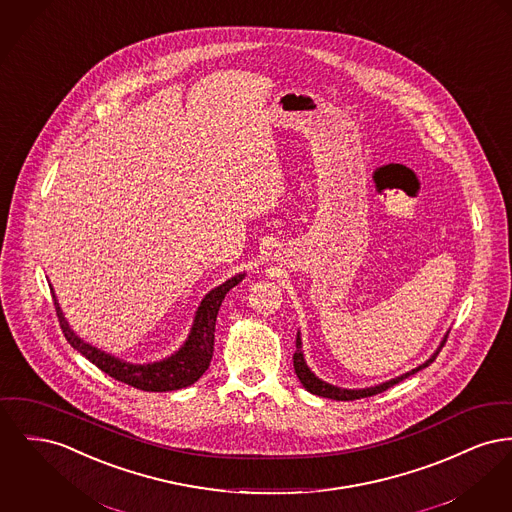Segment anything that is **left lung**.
Here are the masks:
<instances>
[{
    "label": "left lung",
    "instance_id": "1",
    "mask_svg": "<svg viewBox=\"0 0 512 512\" xmlns=\"http://www.w3.org/2000/svg\"><path fill=\"white\" fill-rule=\"evenodd\" d=\"M445 342H447V336H445V340L441 342V346L437 348V352H435V354H433L429 360L425 361V363H421L420 367L412 369L410 373H406V375H400V377H396V379H392V381H387V383H383V385H377V387L360 389V391H348V389H338V387H332V385H329V383H325V381L317 379V377H315V375L309 371V367L305 365V360H303V354H301V338L300 334H298V338H296V354H294V369H296V375H298V379H300L301 385H303L307 391L313 392V394H317V396H325V398H332V400H358V398H367V396H373V394H379V392L387 391V389L394 387L396 383L404 381L406 377H410V375L418 373L420 369L427 367L429 363H433V361H435V358L439 356V352L443 350Z\"/></svg>",
    "mask_w": 512,
    "mask_h": 512
}]
</instances>
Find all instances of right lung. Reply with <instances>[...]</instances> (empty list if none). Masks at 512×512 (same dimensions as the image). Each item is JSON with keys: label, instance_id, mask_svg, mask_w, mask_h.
Returning <instances> with one entry per match:
<instances>
[{"label": "right lung", "instance_id": "add662e5", "mask_svg": "<svg viewBox=\"0 0 512 512\" xmlns=\"http://www.w3.org/2000/svg\"><path fill=\"white\" fill-rule=\"evenodd\" d=\"M241 278H243V274H238L205 296V300L201 301V305L197 309L195 323L189 332V338L181 346L180 352H176L168 360L147 363V365H133V363L118 360L110 354L100 352L91 344L83 342L75 332L69 329L58 301H54V305H56V313L60 319L61 331L67 338V342L77 352H81L87 360L92 361L98 369H102L106 375H110L112 379L121 381L133 389H139V391H178V389L189 387L195 381H199L201 375L209 369L212 350H214V325H216L218 309L222 305L224 296L236 284H240Z\"/></svg>", "mask_w": 512, "mask_h": 512}]
</instances>
